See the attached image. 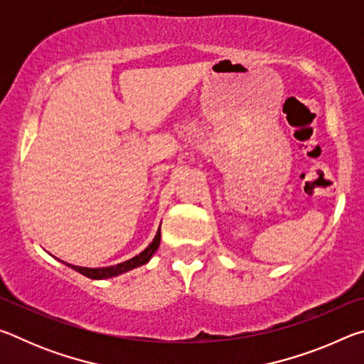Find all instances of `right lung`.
<instances>
[{
  "instance_id": "right-lung-1",
  "label": "right lung",
  "mask_w": 364,
  "mask_h": 364,
  "mask_svg": "<svg viewBox=\"0 0 364 364\" xmlns=\"http://www.w3.org/2000/svg\"><path fill=\"white\" fill-rule=\"evenodd\" d=\"M159 244H160V226L157 230L156 237L152 239V242L147 245V247L141 252L139 255L133 257L127 262L112 264V267H104V268H85V267H77V264L65 263L63 260H59V262H63L64 264H67V267H70L72 269L78 271L80 274H83L90 279H107V278H114V276H119L122 273H127V271H130V269L138 268V267H141V264H146L151 260V257L156 254V250L159 249Z\"/></svg>"
}]
</instances>
